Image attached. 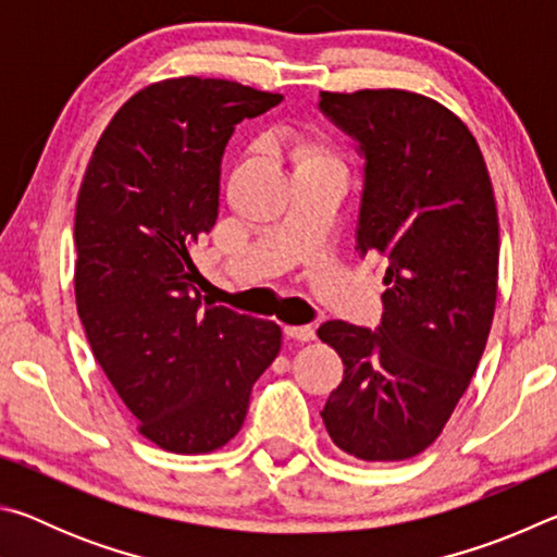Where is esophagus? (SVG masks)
<instances>
[{
    "mask_svg": "<svg viewBox=\"0 0 557 557\" xmlns=\"http://www.w3.org/2000/svg\"><path fill=\"white\" fill-rule=\"evenodd\" d=\"M285 336L292 342H312L314 338V326L301 324V326H285Z\"/></svg>",
    "mask_w": 557,
    "mask_h": 557,
    "instance_id": "34e87169",
    "label": "esophagus"
}]
</instances>
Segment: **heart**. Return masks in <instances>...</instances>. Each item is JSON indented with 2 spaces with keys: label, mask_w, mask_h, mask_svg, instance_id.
I'll use <instances>...</instances> for the list:
<instances>
[{
  "label": "heart",
  "mask_w": 557,
  "mask_h": 557,
  "mask_svg": "<svg viewBox=\"0 0 557 557\" xmlns=\"http://www.w3.org/2000/svg\"><path fill=\"white\" fill-rule=\"evenodd\" d=\"M289 157L295 169H342L336 154L326 145L319 143V139H307V137H292L289 139ZM344 172V169H342Z\"/></svg>",
  "instance_id": "b5f03b06"
}]
</instances>
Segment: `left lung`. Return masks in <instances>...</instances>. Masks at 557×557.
Wrapping results in <instances>:
<instances>
[{
	"instance_id": "left-lung-1",
	"label": "left lung",
	"mask_w": 557,
	"mask_h": 557,
	"mask_svg": "<svg viewBox=\"0 0 557 557\" xmlns=\"http://www.w3.org/2000/svg\"><path fill=\"white\" fill-rule=\"evenodd\" d=\"M319 110L363 159L358 256L388 262L379 326L332 319L317 329L346 366L322 418L348 455L410 459L437 440L492 332V178L465 122L418 92H322Z\"/></svg>"
}]
</instances>
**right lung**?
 <instances>
[{"instance_id": "right-lung-1", "label": "right lung", "mask_w": 557, "mask_h": 557, "mask_svg": "<svg viewBox=\"0 0 557 557\" xmlns=\"http://www.w3.org/2000/svg\"><path fill=\"white\" fill-rule=\"evenodd\" d=\"M280 102L233 81L154 83L115 112L83 176L73 228L78 317L139 432L176 455H203L238 435L252 383L280 354V326L206 301L191 260L219 219L235 125Z\"/></svg>"}]
</instances>
